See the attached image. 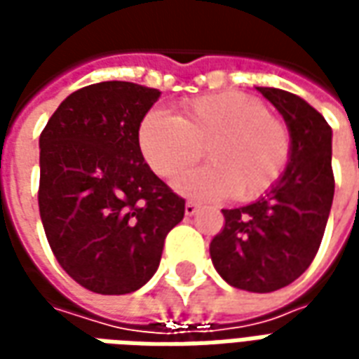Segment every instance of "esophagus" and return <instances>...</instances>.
I'll return each instance as SVG.
<instances>
[{"label":"esophagus","mask_w":359,"mask_h":359,"mask_svg":"<svg viewBox=\"0 0 359 359\" xmlns=\"http://www.w3.org/2000/svg\"><path fill=\"white\" fill-rule=\"evenodd\" d=\"M198 210H200V205H198L196 202H187V205H184V213H187L188 217L196 215V213H198Z\"/></svg>","instance_id":"34e87169"}]
</instances>
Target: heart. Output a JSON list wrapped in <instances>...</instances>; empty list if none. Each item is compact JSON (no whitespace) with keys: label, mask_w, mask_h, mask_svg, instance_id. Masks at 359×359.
<instances>
[{"label":"heart","mask_w":359,"mask_h":359,"mask_svg":"<svg viewBox=\"0 0 359 359\" xmlns=\"http://www.w3.org/2000/svg\"><path fill=\"white\" fill-rule=\"evenodd\" d=\"M138 148L151 171L171 179L202 157L210 163L175 180L190 198L233 194L250 202L275 187L290 157V133L256 97L223 92L179 105L171 117L148 111L138 125Z\"/></svg>","instance_id":"b5f03b06"}]
</instances>
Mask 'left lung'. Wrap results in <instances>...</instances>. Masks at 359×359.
Here are the masks:
<instances>
[{
    "mask_svg": "<svg viewBox=\"0 0 359 359\" xmlns=\"http://www.w3.org/2000/svg\"><path fill=\"white\" fill-rule=\"evenodd\" d=\"M285 118L290 157L259 200L223 210L225 226L210 244L213 267L234 288L273 292L308 269L323 238L334 196L332 130L308 102L286 90L257 86Z\"/></svg>",
    "mask_w": 359,
    "mask_h": 359,
    "instance_id": "1",
    "label": "left lung"
}]
</instances>
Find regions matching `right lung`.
<instances>
[{
	"label": "right lung",
	"mask_w": 359,
	"mask_h": 359,
	"mask_svg": "<svg viewBox=\"0 0 359 359\" xmlns=\"http://www.w3.org/2000/svg\"><path fill=\"white\" fill-rule=\"evenodd\" d=\"M159 95L134 82L90 84L67 95L40 134L43 231L59 265L92 292L146 285L184 217V200L138 148V125Z\"/></svg>",
	"instance_id": "1"
}]
</instances>
